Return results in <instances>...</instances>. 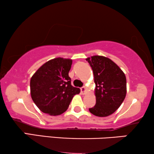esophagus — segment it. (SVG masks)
I'll use <instances>...</instances> for the list:
<instances>
[{"label": "esophagus", "mask_w": 154, "mask_h": 154, "mask_svg": "<svg viewBox=\"0 0 154 154\" xmlns=\"http://www.w3.org/2000/svg\"><path fill=\"white\" fill-rule=\"evenodd\" d=\"M85 92H86V88H85V86H83V87H82L81 88V92L82 94H85Z\"/></svg>", "instance_id": "obj_1"}]
</instances>
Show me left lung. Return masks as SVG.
<instances>
[{
    "instance_id": "1",
    "label": "left lung",
    "mask_w": 154,
    "mask_h": 154,
    "mask_svg": "<svg viewBox=\"0 0 154 154\" xmlns=\"http://www.w3.org/2000/svg\"><path fill=\"white\" fill-rule=\"evenodd\" d=\"M92 67L95 83L96 104L90 112L99 117L110 116L119 108L127 92L123 71L110 59L94 55L86 59Z\"/></svg>"
}]
</instances>
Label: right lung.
<instances>
[{
  "label": "right lung",
  "instance_id": "obj_1",
  "mask_svg": "<svg viewBox=\"0 0 154 154\" xmlns=\"http://www.w3.org/2000/svg\"><path fill=\"white\" fill-rule=\"evenodd\" d=\"M72 60L54 58L42 65L30 81L31 98L42 112L58 116L65 112L79 88L71 85L69 76Z\"/></svg>",
  "mask_w": 154,
  "mask_h": 154
}]
</instances>
